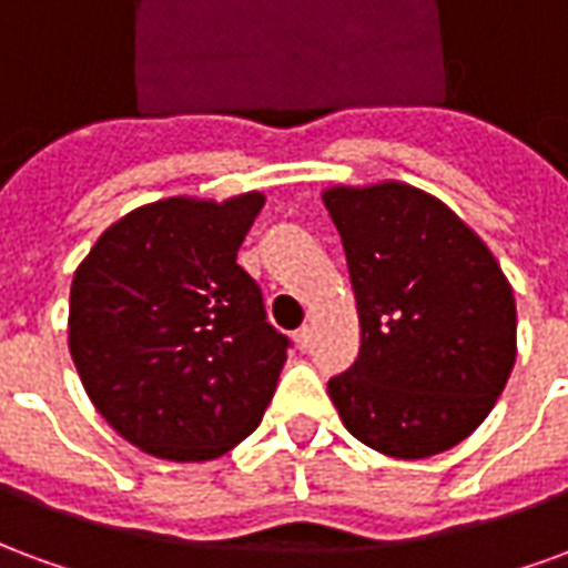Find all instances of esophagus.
I'll use <instances>...</instances> for the list:
<instances>
[{
	"label": "esophagus",
	"mask_w": 568,
	"mask_h": 568,
	"mask_svg": "<svg viewBox=\"0 0 568 568\" xmlns=\"http://www.w3.org/2000/svg\"><path fill=\"white\" fill-rule=\"evenodd\" d=\"M295 344H297V349H301V353H307L310 344H313V328H310V325H304V328H297V332H295Z\"/></svg>",
	"instance_id": "obj_1"
}]
</instances>
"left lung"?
<instances>
[{"label":"left lung","instance_id":"8db88e82","mask_svg":"<svg viewBox=\"0 0 568 568\" xmlns=\"http://www.w3.org/2000/svg\"><path fill=\"white\" fill-rule=\"evenodd\" d=\"M362 346L328 381L349 435L395 459L456 447L496 405L517 356L505 273L438 197L402 182L328 187Z\"/></svg>","mask_w":568,"mask_h":568}]
</instances>
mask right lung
<instances>
[{
  "label": "right lung",
  "instance_id": "1",
  "mask_svg": "<svg viewBox=\"0 0 568 568\" xmlns=\"http://www.w3.org/2000/svg\"><path fill=\"white\" fill-rule=\"evenodd\" d=\"M264 194L140 206L69 292V353L105 423L140 450L206 463L258 428L292 341L236 252Z\"/></svg>",
  "mask_w": 568,
  "mask_h": 568
}]
</instances>
